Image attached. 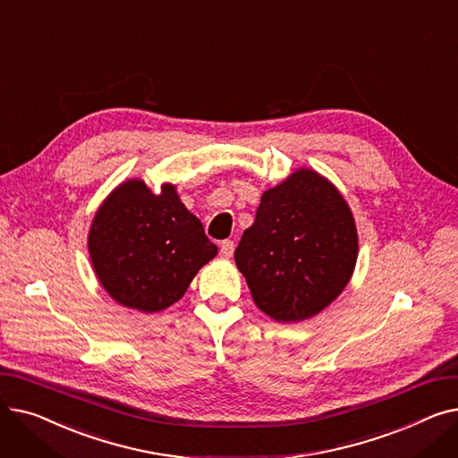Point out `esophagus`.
I'll list each match as a JSON object with an SVG mask.
<instances>
[{"instance_id": "esophagus-1", "label": "esophagus", "mask_w": 458, "mask_h": 458, "mask_svg": "<svg viewBox=\"0 0 458 458\" xmlns=\"http://www.w3.org/2000/svg\"><path fill=\"white\" fill-rule=\"evenodd\" d=\"M233 249H235L233 242H230V239H225V242L221 243V256H223V258H232Z\"/></svg>"}]
</instances>
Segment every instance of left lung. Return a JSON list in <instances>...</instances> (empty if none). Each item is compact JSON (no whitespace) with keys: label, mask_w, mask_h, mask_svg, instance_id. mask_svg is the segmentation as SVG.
Segmentation results:
<instances>
[{"label":"left lung","mask_w":458,"mask_h":458,"mask_svg":"<svg viewBox=\"0 0 458 458\" xmlns=\"http://www.w3.org/2000/svg\"><path fill=\"white\" fill-rule=\"evenodd\" d=\"M358 258L354 216L342 192L299 168L261 195L235 249L256 306L282 323L314 318L338 297Z\"/></svg>","instance_id":"obj_1"}]
</instances>
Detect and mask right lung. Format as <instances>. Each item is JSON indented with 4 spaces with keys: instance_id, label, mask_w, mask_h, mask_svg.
<instances>
[{
    "instance_id": "obj_1",
    "label": "right lung",
    "mask_w": 458,
    "mask_h": 458,
    "mask_svg": "<svg viewBox=\"0 0 458 458\" xmlns=\"http://www.w3.org/2000/svg\"><path fill=\"white\" fill-rule=\"evenodd\" d=\"M216 252L173 183H163L159 195L137 178L120 183L89 232L90 261L104 290L147 314L180 301Z\"/></svg>"
}]
</instances>
